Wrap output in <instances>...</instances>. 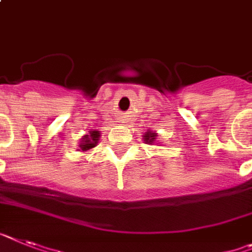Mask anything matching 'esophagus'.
<instances>
[{
    "label": "esophagus",
    "mask_w": 252,
    "mask_h": 252,
    "mask_svg": "<svg viewBox=\"0 0 252 252\" xmlns=\"http://www.w3.org/2000/svg\"><path fill=\"white\" fill-rule=\"evenodd\" d=\"M122 120H124V119H122ZM122 123H124V122H122Z\"/></svg>",
    "instance_id": "obj_1"
}]
</instances>
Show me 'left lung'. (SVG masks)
Segmentation results:
<instances>
[{
    "label": "left lung",
    "instance_id": "obj_1",
    "mask_svg": "<svg viewBox=\"0 0 252 252\" xmlns=\"http://www.w3.org/2000/svg\"><path fill=\"white\" fill-rule=\"evenodd\" d=\"M156 137H158V133L152 132V130H147V132L145 133V136H143V141H145V143L152 145V143H155Z\"/></svg>",
    "mask_w": 252,
    "mask_h": 252
}]
</instances>
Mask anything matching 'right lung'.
<instances>
[{
    "mask_svg": "<svg viewBox=\"0 0 252 252\" xmlns=\"http://www.w3.org/2000/svg\"><path fill=\"white\" fill-rule=\"evenodd\" d=\"M100 130H90V132L84 134L80 139V143H79V149L78 151H82V152H87L90 151L91 149H94L96 147L98 141H100Z\"/></svg>",
    "mask_w": 252,
    "mask_h": 252,
    "instance_id": "obj_1",
    "label": "right lung"
}]
</instances>
